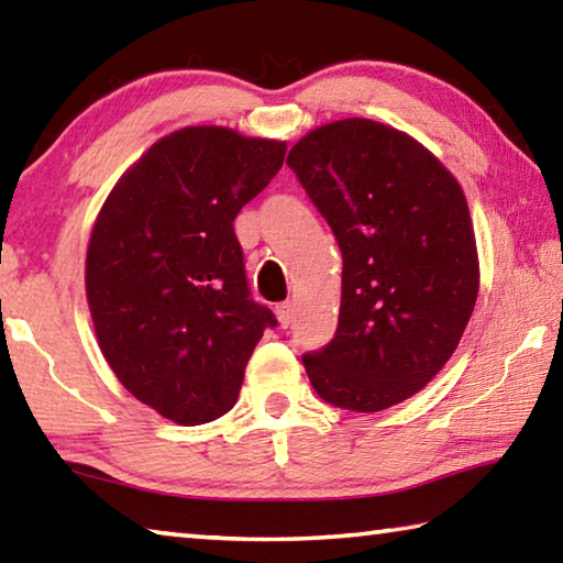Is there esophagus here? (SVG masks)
<instances>
[{
    "label": "esophagus",
    "mask_w": 563,
    "mask_h": 563,
    "mask_svg": "<svg viewBox=\"0 0 563 563\" xmlns=\"http://www.w3.org/2000/svg\"><path fill=\"white\" fill-rule=\"evenodd\" d=\"M275 318H278V322L283 328H288L292 322V305L290 302H280L278 308H275Z\"/></svg>",
    "instance_id": "1"
}]
</instances>
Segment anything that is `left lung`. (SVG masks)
Returning a JSON list of instances; mask_svg holds the SVG:
<instances>
[{"mask_svg":"<svg viewBox=\"0 0 563 563\" xmlns=\"http://www.w3.org/2000/svg\"><path fill=\"white\" fill-rule=\"evenodd\" d=\"M342 251L338 332L302 357L316 393L352 412L405 402L446 365L479 292L466 196L409 133L373 119L312 129L290 148Z\"/></svg>","mask_w":563,"mask_h":563,"instance_id":"8db88e82","label":"left lung"}]
</instances>
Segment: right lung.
<instances>
[{"label":"right lung","mask_w":563,"mask_h":563,"mask_svg":"<svg viewBox=\"0 0 563 563\" xmlns=\"http://www.w3.org/2000/svg\"><path fill=\"white\" fill-rule=\"evenodd\" d=\"M285 148L228 126L178 129L123 170L93 221L84 283L101 355L170 422L225 415L275 325L247 292L233 221Z\"/></svg>","instance_id":"right-lung-1"}]
</instances>
